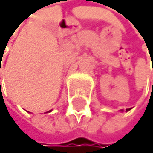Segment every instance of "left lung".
I'll list each match as a JSON object with an SVG mask.
<instances>
[{"mask_svg":"<svg viewBox=\"0 0 153 153\" xmlns=\"http://www.w3.org/2000/svg\"><path fill=\"white\" fill-rule=\"evenodd\" d=\"M152 88H153V82H152ZM131 109H127V112H128V111H130Z\"/></svg>","mask_w":153,"mask_h":153,"instance_id":"obj_1","label":"left lung"}]
</instances>
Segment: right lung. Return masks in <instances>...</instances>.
<instances>
[{"label": "right lung", "mask_w": 153, "mask_h": 153, "mask_svg": "<svg viewBox=\"0 0 153 153\" xmlns=\"http://www.w3.org/2000/svg\"><path fill=\"white\" fill-rule=\"evenodd\" d=\"M0 83H1V82H0Z\"/></svg>", "instance_id": "right-lung-1"}]
</instances>
